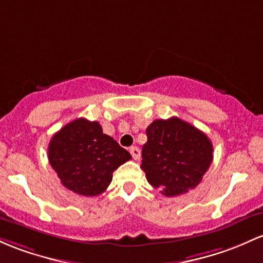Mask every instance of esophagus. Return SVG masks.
<instances>
[{"label": "esophagus", "mask_w": 263, "mask_h": 263, "mask_svg": "<svg viewBox=\"0 0 263 263\" xmlns=\"http://www.w3.org/2000/svg\"><path fill=\"white\" fill-rule=\"evenodd\" d=\"M129 154L132 155V157H134L136 161L140 160V157H141V151H140V148H138V147H136V146L129 147Z\"/></svg>", "instance_id": "esophagus-1"}]
</instances>
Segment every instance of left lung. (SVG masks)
Here are the masks:
<instances>
[{
  "mask_svg": "<svg viewBox=\"0 0 263 263\" xmlns=\"http://www.w3.org/2000/svg\"><path fill=\"white\" fill-rule=\"evenodd\" d=\"M142 164L148 183L164 196L195 189L213 160L210 138L178 117L156 120L146 128Z\"/></svg>",
  "mask_w": 263,
  "mask_h": 263,
  "instance_id": "1",
  "label": "left lung"
}]
</instances>
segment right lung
<instances>
[{
    "label": "right lung",
    "instance_id": "add662e5",
    "mask_svg": "<svg viewBox=\"0 0 263 263\" xmlns=\"http://www.w3.org/2000/svg\"><path fill=\"white\" fill-rule=\"evenodd\" d=\"M131 155L102 132L97 121L77 118L52 136L48 161L66 189L82 196L106 191L112 174Z\"/></svg>",
    "mask_w": 263,
    "mask_h": 263
}]
</instances>
